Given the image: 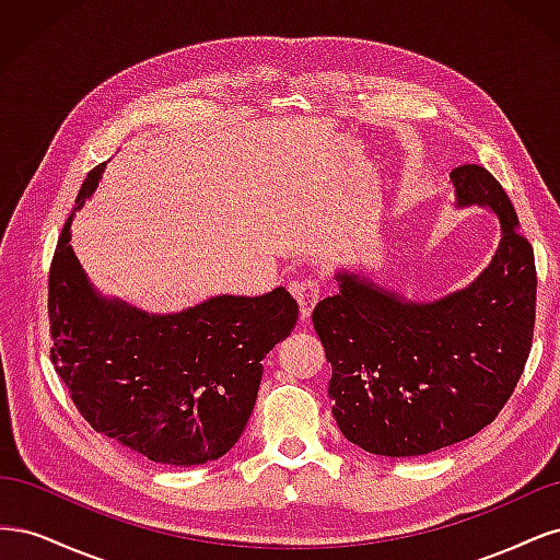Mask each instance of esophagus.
I'll use <instances>...</instances> for the list:
<instances>
[{"mask_svg": "<svg viewBox=\"0 0 560 560\" xmlns=\"http://www.w3.org/2000/svg\"><path fill=\"white\" fill-rule=\"evenodd\" d=\"M294 296H296V301H299V308H301V317L306 319L308 315H311V311H313V306L317 303V299H319V292H322V284H319V280L317 278H306V280H301V282H296L294 284Z\"/></svg>", "mask_w": 560, "mask_h": 560, "instance_id": "1", "label": "esophagus"}]
</instances>
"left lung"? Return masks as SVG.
I'll return each instance as SVG.
<instances>
[{
  "mask_svg": "<svg viewBox=\"0 0 560 560\" xmlns=\"http://www.w3.org/2000/svg\"><path fill=\"white\" fill-rule=\"evenodd\" d=\"M451 179L457 208H490L502 224L495 257L477 280L439 301L413 303L338 273V292L313 311L331 362L336 425L376 455H425L481 432L512 397L530 354L533 245L486 167L460 165Z\"/></svg>",
  "mask_w": 560,
  "mask_h": 560,
  "instance_id": "8db88e82",
  "label": "left lung"
}]
</instances>
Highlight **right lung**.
I'll list each match as a JSON object with an SVG mask.
<instances>
[{
  "label": "right lung",
  "instance_id": "add662e5",
  "mask_svg": "<svg viewBox=\"0 0 560 560\" xmlns=\"http://www.w3.org/2000/svg\"><path fill=\"white\" fill-rule=\"evenodd\" d=\"M105 163L89 173L79 210ZM67 217L48 273L50 362L83 420L161 465H202L238 442L257 401L261 360L292 334L299 303L278 287L264 296H214L173 315L103 299L70 245Z\"/></svg>",
  "mask_w": 560,
  "mask_h": 560
}]
</instances>
